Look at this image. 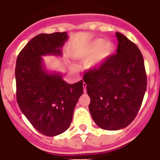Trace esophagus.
<instances>
[{"instance_id": "34e87169", "label": "esophagus", "mask_w": 160, "mask_h": 160, "mask_svg": "<svg viewBox=\"0 0 160 160\" xmlns=\"http://www.w3.org/2000/svg\"><path fill=\"white\" fill-rule=\"evenodd\" d=\"M86 86H87L86 83H83V88H84V92L85 93H86Z\"/></svg>"}]
</instances>
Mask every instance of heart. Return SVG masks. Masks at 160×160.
Listing matches in <instances>:
<instances>
[{
	"instance_id": "1",
	"label": "heart",
	"mask_w": 160,
	"mask_h": 160,
	"mask_svg": "<svg viewBox=\"0 0 160 160\" xmlns=\"http://www.w3.org/2000/svg\"><path fill=\"white\" fill-rule=\"evenodd\" d=\"M114 51V44L109 41L97 38L88 42L72 53V57L80 62L88 63V68L94 70L105 65ZM72 67V66H71Z\"/></svg>"
}]
</instances>
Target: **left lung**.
Wrapping results in <instances>:
<instances>
[{
    "mask_svg": "<svg viewBox=\"0 0 160 160\" xmlns=\"http://www.w3.org/2000/svg\"><path fill=\"white\" fill-rule=\"evenodd\" d=\"M115 35L117 53L84 75L91 117L106 130L124 129L134 120L147 87L144 58L138 46L123 34Z\"/></svg>",
    "mask_w": 160,
    "mask_h": 160,
    "instance_id": "8db88e82",
    "label": "left lung"
}]
</instances>
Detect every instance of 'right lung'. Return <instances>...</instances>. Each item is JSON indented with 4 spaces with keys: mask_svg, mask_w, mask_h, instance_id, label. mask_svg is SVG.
I'll return each mask as SVG.
<instances>
[{
    "mask_svg": "<svg viewBox=\"0 0 160 160\" xmlns=\"http://www.w3.org/2000/svg\"><path fill=\"white\" fill-rule=\"evenodd\" d=\"M69 38L66 32L40 34L19 54L16 65V100L35 129L46 136H56L70 127L83 81L68 84L59 71L46 69L43 56H61Z\"/></svg>",
    "mask_w": 160,
    "mask_h": 160,
    "instance_id": "obj_1",
    "label": "right lung"
}]
</instances>
